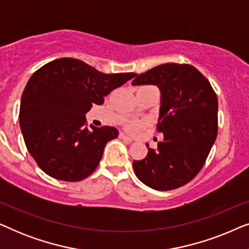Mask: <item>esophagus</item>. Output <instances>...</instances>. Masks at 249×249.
Masks as SVG:
<instances>
[{"label":"esophagus","instance_id":"esophagus-1","mask_svg":"<svg viewBox=\"0 0 249 249\" xmlns=\"http://www.w3.org/2000/svg\"><path fill=\"white\" fill-rule=\"evenodd\" d=\"M119 137H120L122 141H125V142H131L132 141H134V139H132L131 137H129V136H127V135H124V132H120V135H119Z\"/></svg>","mask_w":249,"mask_h":249}]
</instances>
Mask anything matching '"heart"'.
Here are the masks:
<instances>
[{"instance_id": "b5f03b06", "label": "heart", "mask_w": 249, "mask_h": 249, "mask_svg": "<svg viewBox=\"0 0 249 249\" xmlns=\"http://www.w3.org/2000/svg\"><path fill=\"white\" fill-rule=\"evenodd\" d=\"M124 128L127 129L129 132H132V134H136L139 130H142L144 128V122L138 121V120H129L124 124Z\"/></svg>"}]
</instances>
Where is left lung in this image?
<instances>
[{
    "instance_id": "8db88e82",
    "label": "left lung",
    "mask_w": 249,
    "mask_h": 249,
    "mask_svg": "<svg viewBox=\"0 0 249 249\" xmlns=\"http://www.w3.org/2000/svg\"><path fill=\"white\" fill-rule=\"evenodd\" d=\"M132 85L161 90L158 149L134 161L135 173L156 190L179 188L198 175L217 136V97L210 81L190 64L165 63L136 74Z\"/></svg>"
}]
</instances>
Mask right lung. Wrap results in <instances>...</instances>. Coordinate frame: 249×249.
Masks as SVG:
<instances>
[{"mask_svg": "<svg viewBox=\"0 0 249 249\" xmlns=\"http://www.w3.org/2000/svg\"><path fill=\"white\" fill-rule=\"evenodd\" d=\"M135 76L102 73L71 57L51 61L33 73L22 93L19 124L27 149L46 175L80 181L95 171L105 145L119 131L88 128L86 113Z\"/></svg>", "mask_w": 249, "mask_h": 249, "instance_id": "1", "label": "right lung"}]
</instances>
